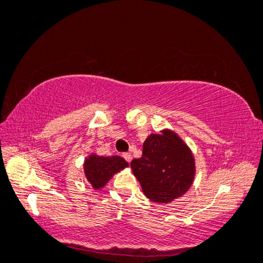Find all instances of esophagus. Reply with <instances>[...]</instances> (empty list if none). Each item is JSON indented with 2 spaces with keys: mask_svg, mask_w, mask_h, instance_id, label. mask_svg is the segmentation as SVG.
<instances>
[{
  "mask_svg": "<svg viewBox=\"0 0 263 263\" xmlns=\"http://www.w3.org/2000/svg\"><path fill=\"white\" fill-rule=\"evenodd\" d=\"M123 157H124V159L126 160L127 163H130L131 160H132V155L128 154V152H126V154H123Z\"/></svg>",
  "mask_w": 263,
  "mask_h": 263,
  "instance_id": "34e87169",
  "label": "esophagus"
}]
</instances>
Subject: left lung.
I'll list each match as a JSON object with an SVG mask.
<instances>
[{"mask_svg":"<svg viewBox=\"0 0 263 263\" xmlns=\"http://www.w3.org/2000/svg\"><path fill=\"white\" fill-rule=\"evenodd\" d=\"M143 193L156 203H170L190 189L195 178V158L187 145L170 130L151 133L143 155L131 162Z\"/></svg>","mask_w":263,"mask_h":263,"instance_id":"obj_1","label":"left lung"}]
</instances>
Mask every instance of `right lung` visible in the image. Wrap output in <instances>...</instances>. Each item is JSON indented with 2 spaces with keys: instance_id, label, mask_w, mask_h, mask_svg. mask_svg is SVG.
<instances>
[{
  "instance_id": "obj_1",
  "label": "right lung",
  "mask_w": 263,
  "mask_h": 263,
  "mask_svg": "<svg viewBox=\"0 0 263 263\" xmlns=\"http://www.w3.org/2000/svg\"><path fill=\"white\" fill-rule=\"evenodd\" d=\"M127 166L128 163L123 157H103L93 154L85 159V177L94 189L99 190L106 185L113 175Z\"/></svg>"
}]
</instances>
